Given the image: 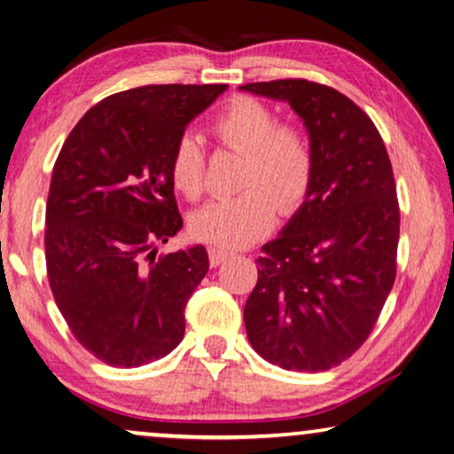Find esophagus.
Segmentation results:
<instances>
[{
    "label": "esophagus",
    "mask_w": 454,
    "mask_h": 454,
    "mask_svg": "<svg viewBox=\"0 0 454 454\" xmlns=\"http://www.w3.org/2000/svg\"><path fill=\"white\" fill-rule=\"evenodd\" d=\"M207 254H209V263H212L214 267H218L224 263V261L232 257V251H228V248H224V247H209Z\"/></svg>",
    "instance_id": "obj_1"
}]
</instances>
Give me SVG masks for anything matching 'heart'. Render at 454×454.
I'll return each mask as SVG.
<instances>
[{
	"instance_id": "obj_1",
	"label": "heart",
	"mask_w": 454,
	"mask_h": 454,
	"mask_svg": "<svg viewBox=\"0 0 454 454\" xmlns=\"http://www.w3.org/2000/svg\"><path fill=\"white\" fill-rule=\"evenodd\" d=\"M209 131L220 145L242 154L236 197L207 203L193 214L191 232L224 247H240L270 232L282 206L294 214L310 195L317 175V148L298 121H278L267 102L239 94L214 114ZM170 181L195 201L206 193V156L191 133L176 139L170 154Z\"/></svg>"
}]
</instances>
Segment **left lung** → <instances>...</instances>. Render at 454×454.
Returning a JSON list of instances; mask_svg holds the SVG:
<instances>
[{"label": "left lung", "mask_w": 454, "mask_h": 454, "mask_svg": "<svg viewBox=\"0 0 454 454\" xmlns=\"http://www.w3.org/2000/svg\"><path fill=\"white\" fill-rule=\"evenodd\" d=\"M242 90L288 100L317 148L310 195L276 240L261 247L245 304L251 346L267 362L323 372L372 333L397 276L399 201L372 119L335 88L302 78Z\"/></svg>", "instance_id": "1"}]
</instances>
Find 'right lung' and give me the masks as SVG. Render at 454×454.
I'll return each mask as SVG.
<instances>
[{
    "label": "right lung",
    "instance_id": "obj_1",
    "mask_svg": "<svg viewBox=\"0 0 454 454\" xmlns=\"http://www.w3.org/2000/svg\"><path fill=\"white\" fill-rule=\"evenodd\" d=\"M226 84H152L100 100L57 156L47 200L49 286L69 331L108 366L170 354L209 270L206 247L158 254L183 226L170 154Z\"/></svg>",
    "mask_w": 454,
    "mask_h": 454
}]
</instances>
